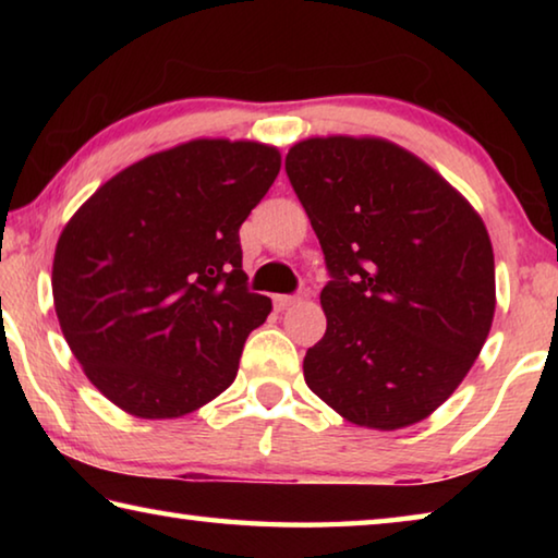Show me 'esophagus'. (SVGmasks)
Segmentation results:
<instances>
[{
    "label": "esophagus",
    "instance_id": "obj_1",
    "mask_svg": "<svg viewBox=\"0 0 558 558\" xmlns=\"http://www.w3.org/2000/svg\"><path fill=\"white\" fill-rule=\"evenodd\" d=\"M300 298H295V295H276L272 298V302H276V310H288V307H292L295 305Z\"/></svg>",
    "mask_w": 558,
    "mask_h": 558
}]
</instances>
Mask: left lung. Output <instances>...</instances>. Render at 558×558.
Masks as SVG:
<instances>
[{"label": "left lung", "mask_w": 558, "mask_h": 558, "mask_svg": "<svg viewBox=\"0 0 558 558\" xmlns=\"http://www.w3.org/2000/svg\"><path fill=\"white\" fill-rule=\"evenodd\" d=\"M286 172L329 270L305 381L349 423L413 426L465 379L495 317L483 219L436 169L379 137H310Z\"/></svg>", "instance_id": "left-lung-1"}]
</instances>
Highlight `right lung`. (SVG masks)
<instances>
[{
	"mask_svg": "<svg viewBox=\"0 0 558 558\" xmlns=\"http://www.w3.org/2000/svg\"><path fill=\"white\" fill-rule=\"evenodd\" d=\"M280 172L248 140H192L130 165L65 223L53 307L90 384L137 418H179L229 389L270 315L239 229Z\"/></svg>",
	"mask_w": 558,
	"mask_h": 558,
	"instance_id": "1",
	"label": "right lung"
}]
</instances>
